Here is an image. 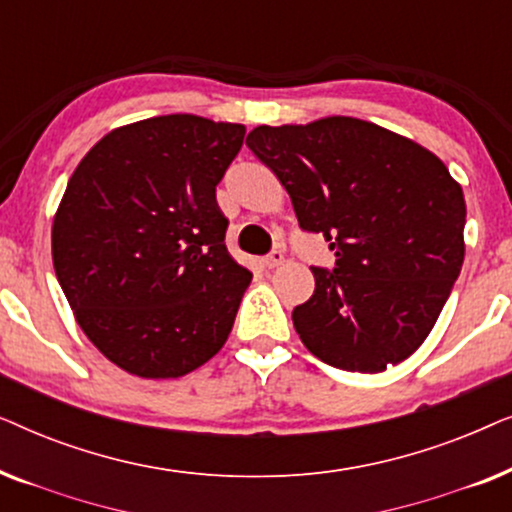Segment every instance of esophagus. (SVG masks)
<instances>
[{"label":"esophagus","mask_w":512,"mask_h":512,"mask_svg":"<svg viewBox=\"0 0 512 512\" xmlns=\"http://www.w3.org/2000/svg\"><path fill=\"white\" fill-rule=\"evenodd\" d=\"M282 263H284L282 249H272L270 254L263 258V265H265V268H270V270H272V268H279V265H282Z\"/></svg>","instance_id":"obj_1"}]
</instances>
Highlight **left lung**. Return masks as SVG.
<instances>
[{"mask_svg":"<svg viewBox=\"0 0 512 512\" xmlns=\"http://www.w3.org/2000/svg\"><path fill=\"white\" fill-rule=\"evenodd\" d=\"M247 146L289 193L298 226L326 237L331 270L293 310L328 366L380 373L426 340L464 263L466 202L443 160L349 116L258 125Z\"/></svg>","mask_w":512,"mask_h":512,"instance_id":"left-lung-1","label":"left lung"}]
</instances>
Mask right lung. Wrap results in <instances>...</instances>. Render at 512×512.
<instances>
[{
    "label": "right lung",
    "mask_w": 512,
    "mask_h": 512,
    "mask_svg": "<svg viewBox=\"0 0 512 512\" xmlns=\"http://www.w3.org/2000/svg\"><path fill=\"white\" fill-rule=\"evenodd\" d=\"M244 125L156 116L102 137L53 219V265L90 342L132 375L191 373L223 347L251 272L226 249L216 184Z\"/></svg>",
    "instance_id": "obj_1"
}]
</instances>
